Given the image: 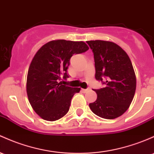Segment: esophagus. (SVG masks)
Wrapping results in <instances>:
<instances>
[{
	"instance_id": "obj_1",
	"label": "esophagus",
	"mask_w": 154,
	"mask_h": 154,
	"mask_svg": "<svg viewBox=\"0 0 154 154\" xmlns=\"http://www.w3.org/2000/svg\"><path fill=\"white\" fill-rule=\"evenodd\" d=\"M90 91V88H87V89H82V91L83 93H86L87 92V91Z\"/></svg>"
}]
</instances>
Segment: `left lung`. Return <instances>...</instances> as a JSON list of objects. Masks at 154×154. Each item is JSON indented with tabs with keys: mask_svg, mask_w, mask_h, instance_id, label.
Returning a JSON list of instances; mask_svg holds the SVG:
<instances>
[{
	"mask_svg": "<svg viewBox=\"0 0 154 154\" xmlns=\"http://www.w3.org/2000/svg\"><path fill=\"white\" fill-rule=\"evenodd\" d=\"M94 52L95 77L104 84L96 89L97 99L89 104L92 112L105 119L122 116L129 107L136 90V76L126 52L112 42L88 41ZM106 78L105 82L103 79Z\"/></svg>",
	"mask_w": 154,
	"mask_h": 154,
	"instance_id": "1",
	"label": "left lung"
}]
</instances>
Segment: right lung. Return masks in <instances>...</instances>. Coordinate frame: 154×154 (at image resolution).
Listing matches in <instances>:
<instances>
[{"instance_id": "1", "label": "right lung", "mask_w": 154, "mask_h": 154, "mask_svg": "<svg viewBox=\"0 0 154 154\" xmlns=\"http://www.w3.org/2000/svg\"><path fill=\"white\" fill-rule=\"evenodd\" d=\"M89 49L83 42L53 40L37 51L28 69L26 91L33 110L44 120L54 121L68 112L71 100L80 88L64 85L70 58Z\"/></svg>"}]
</instances>
